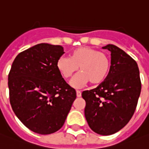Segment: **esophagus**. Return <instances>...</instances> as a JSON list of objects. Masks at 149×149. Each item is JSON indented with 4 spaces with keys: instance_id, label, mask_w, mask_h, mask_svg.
<instances>
[{
    "instance_id": "1",
    "label": "esophagus",
    "mask_w": 149,
    "mask_h": 149,
    "mask_svg": "<svg viewBox=\"0 0 149 149\" xmlns=\"http://www.w3.org/2000/svg\"><path fill=\"white\" fill-rule=\"evenodd\" d=\"M76 95L78 97H80L81 96V91H79V90H77L76 91Z\"/></svg>"
}]
</instances>
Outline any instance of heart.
<instances>
[{
  "instance_id": "1",
  "label": "heart",
  "mask_w": 149,
  "mask_h": 149,
  "mask_svg": "<svg viewBox=\"0 0 149 149\" xmlns=\"http://www.w3.org/2000/svg\"><path fill=\"white\" fill-rule=\"evenodd\" d=\"M79 67L80 72L70 81L72 87L82 88L89 81L92 84H99L109 73L110 59L107 54L89 47L74 50L70 57L62 56L57 59V68L65 79L71 78Z\"/></svg>"
}]
</instances>
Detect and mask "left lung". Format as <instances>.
I'll use <instances>...</instances> for the list:
<instances>
[{
	"label": "left lung",
	"mask_w": 149,
	"mask_h": 149,
	"mask_svg": "<svg viewBox=\"0 0 149 149\" xmlns=\"http://www.w3.org/2000/svg\"><path fill=\"white\" fill-rule=\"evenodd\" d=\"M111 52L107 78L96 88L82 92L86 101L84 114L88 126L99 135H109L131 120L141 92L136 61L115 45L103 47Z\"/></svg>",
	"instance_id": "left-lung-1"
}]
</instances>
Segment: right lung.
<instances>
[{
  "label": "right lung",
  "instance_id": "right-lung-1",
  "mask_svg": "<svg viewBox=\"0 0 149 149\" xmlns=\"http://www.w3.org/2000/svg\"><path fill=\"white\" fill-rule=\"evenodd\" d=\"M61 45L39 44L18 54L8 76L10 102L15 115L40 135L57 131L76 98V91L57 68Z\"/></svg>",
  "mask_w": 149,
  "mask_h": 149
}]
</instances>
